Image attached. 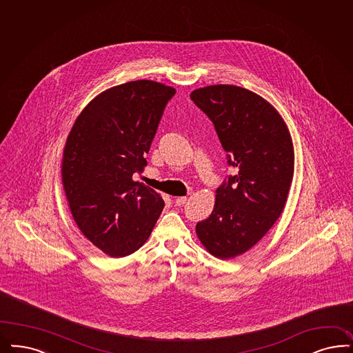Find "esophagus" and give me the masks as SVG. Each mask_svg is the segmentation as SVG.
I'll return each mask as SVG.
<instances>
[{
  "mask_svg": "<svg viewBox=\"0 0 353 353\" xmlns=\"http://www.w3.org/2000/svg\"><path fill=\"white\" fill-rule=\"evenodd\" d=\"M185 201H187V197H185V196H181V197H175V199H174V203H175L176 207H181Z\"/></svg>",
  "mask_w": 353,
  "mask_h": 353,
  "instance_id": "esophagus-1",
  "label": "esophagus"
}]
</instances>
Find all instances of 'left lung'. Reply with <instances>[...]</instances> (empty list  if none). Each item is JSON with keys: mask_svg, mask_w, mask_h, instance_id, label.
Here are the masks:
<instances>
[{"mask_svg": "<svg viewBox=\"0 0 353 353\" xmlns=\"http://www.w3.org/2000/svg\"><path fill=\"white\" fill-rule=\"evenodd\" d=\"M190 97L236 170L216 190L210 216L196 225L203 246L230 259L256 245L283 213L294 172L292 137L274 105L248 89L213 85Z\"/></svg>", "mask_w": 353, "mask_h": 353, "instance_id": "obj_1", "label": "left lung"}]
</instances>
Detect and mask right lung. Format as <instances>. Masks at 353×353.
Masks as SVG:
<instances>
[{
  "mask_svg": "<svg viewBox=\"0 0 353 353\" xmlns=\"http://www.w3.org/2000/svg\"><path fill=\"white\" fill-rule=\"evenodd\" d=\"M175 89L139 79L107 89L86 105L66 139L63 185L79 230L108 256L131 255L146 242L162 197L132 179Z\"/></svg>",
  "mask_w": 353,
  "mask_h": 353,
  "instance_id": "add662e5",
  "label": "right lung"
}]
</instances>
